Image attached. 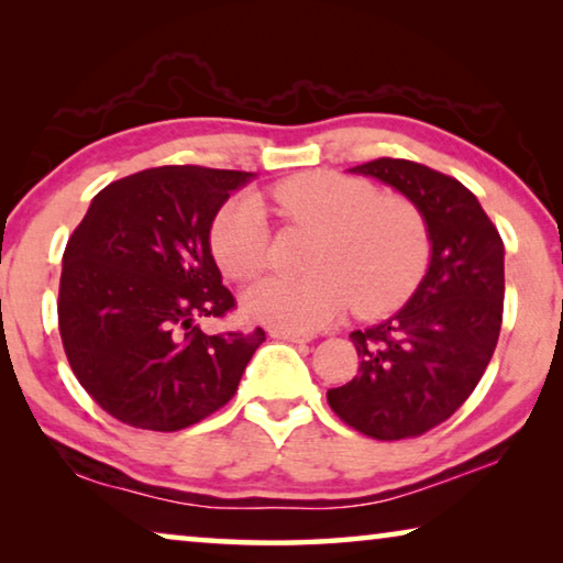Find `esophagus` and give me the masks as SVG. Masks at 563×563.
Returning <instances> with one entry per match:
<instances>
[{
    "label": "esophagus",
    "instance_id": "1",
    "mask_svg": "<svg viewBox=\"0 0 563 563\" xmlns=\"http://www.w3.org/2000/svg\"><path fill=\"white\" fill-rule=\"evenodd\" d=\"M271 332V338H275V340H288V342H310L312 338V332H295V330H268Z\"/></svg>",
    "mask_w": 563,
    "mask_h": 563
}]
</instances>
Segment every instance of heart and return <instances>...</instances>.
Wrapping results in <instances>:
<instances>
[{
  "instance_id": "heart-1",
  "label": "heart",
  "mask_w": 563,
  "mask_h": 563,
  "mask_svg": "<svg viewBox=\"0 0 563 563\" xmlns=\"http://www.w3.org/2000/svg\"><path fill=\"white\" fill-rule=\"evenodd\" d=\"M283 223L318 233L305 278L258 280L243 308L275 330H316L355 308L375 318L402 305L430 261V231L402 194H377L365 178L305 170L265 190ZM211 253L228 278L247 280L271 258V231L253 198H233L216 213Z\"/></svg>"
}]
</instances>
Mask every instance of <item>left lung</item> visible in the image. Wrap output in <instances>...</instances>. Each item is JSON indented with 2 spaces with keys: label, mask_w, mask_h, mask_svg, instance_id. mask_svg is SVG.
Here are the masks:
<instances>
[{
  "label": "left lung",
  "mask_w": 563,
  "mask_h": 563,
  "mask_svg": "<svg viewBox=\"0 0 563 563\" xmlns=\"http://www.w3.org/2000/svg\"><path fill=\"white\" fill-rule=\"evenodd\" d=\"M350 170L379 178L422 211L432 261L397 316L352 332L360 373L328 389V402L373 440H409L450 419L489 365L504 312V243L476 196L452 176L405 158Z\"/></svg>",
  "instance_id": "1"
}]
</instances>
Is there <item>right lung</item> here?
<instances>
[{
    "label": "right lung",
    "instance_id": "obj_1",
    "mask_svg": "<svg viewBox=\"0 0 563 563\" xmlns=\"http://www.w3.org/2000/svg\"><path fill=\"white\" fill-rule=\"evenodd\" d=\"M253 174L161 166L93 196L64 251L59 335L79 385L136 430L178 432L235 395L265 332L208 335L235 298L211 255V225Z\"/></svg>",
    "mask_w": 563,
    "mask_h": 563
}]
</instances>
